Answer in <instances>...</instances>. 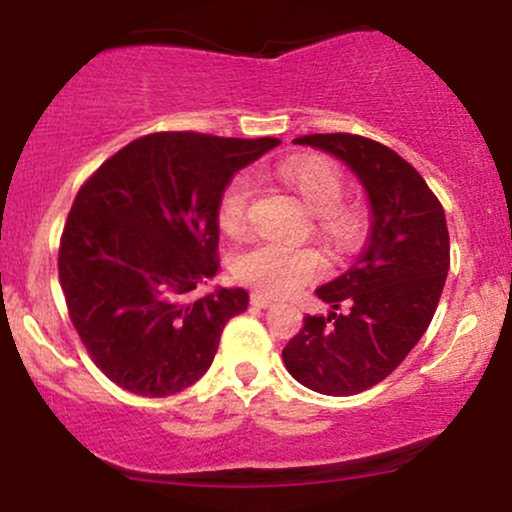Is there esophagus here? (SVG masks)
Masks as SVG:
<instances>
[{
	"label": "esophagus",
	"mask_w": 512,
	"mask_h": 512,
	"mask_svg": "<svg viewBox=\"0 0 512 512\" xmlns=\"http://www.w3.org/2000/svg\"><path fill=\"white\" fill-rule=\"evenodd\" d=\"M250 303L255 305V308H272L274 305V301L269 296H264V293H260V291H255L250 296Z\"/></svg>",
	"instance_id": "esophagus-1"
}]
</instances>
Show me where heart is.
Here are the masks:
<instances>
[{"mask_svg": "<svg viewBox=\"0 0 512 512\" xmlns=\"http://www.w3.org/2000/svg\"><path fill=\"white\" fill-rule=\"evenodd\" d=\"M274 175L291 187L303 204L317 214V233L334 250H349L356 243L361 221L354 209L344 207V180L339 170L325 158H289L274 168ZM252 182L248 175H236L219 197L216 221L228 236H236L248 221ZM320 272V255L310 248H289V245L262 243L240 250L233 260V276L252 289L284 296L310 281Z\"/></svg>", "mask_w": 512, "mask_h": 512, "instance_id": "1", "label": "heart"}]
</instances>
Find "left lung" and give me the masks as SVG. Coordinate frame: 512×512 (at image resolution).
Wrapping results in <instances>:
<instances>
[{
	"label": "left lung",
	"instance_id": "8db88e82",
	"mask_svg": "<svg viewBox=\"0 0 512 512\" xmlns=\"http://www.w3.org/2000/svg\"><path fill=\"white\" fill-rule=\"evenodd\" d=\"M293 142L339 158L356 175L370 233L354 267L315 291L330 313L305 315L281 356L308 390L358 395L385 380L431 325L450 269L445 211L416 168L380 142L358 134Z\"/></svg>",
	"mask_w": 512,
	"mask_h": 512
}]
</instances>
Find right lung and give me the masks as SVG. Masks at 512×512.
I'll list each match as a JSON object with an SVG mask.
<instances>
[{
  "instance_id": "add662e5",
  "label": "right lung",
  "mask_w": 512,
  "mask_h": 512,
  "mask_svg": "<svg viewBox=\"0 0 512 512\" xmlns=\"http://www.w3.org/2000/svg\"><path fill=\"white\" fill-rule=\"evenodd\" d=\"M281 142L156 132L110 156L76 195L60 243L69 317L93 363L142 397L195 385L245 289L195 296L219 272L223 187Z\"/></svg>"
}]
</instances>
